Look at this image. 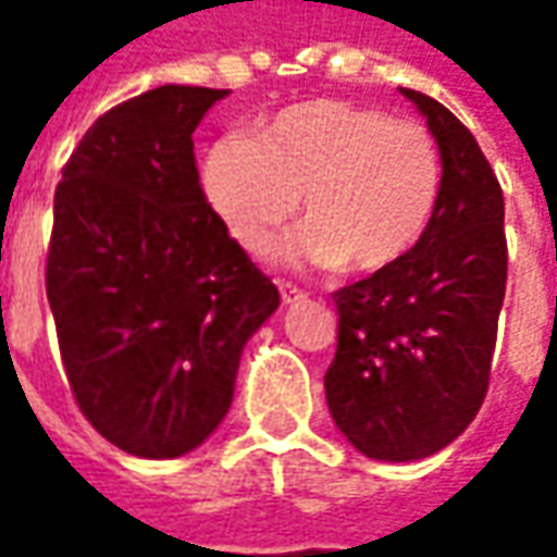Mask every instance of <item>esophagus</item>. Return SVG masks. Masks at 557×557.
<instances>
[{"label":"esophagus","mask_w":557,"mask_h":557,"mask_svg":"<svg viewBox=\"0 0 557 557\" xmlns=\"http://www.w3.org/2000/svg\"><path fill=\"white\" fill-rule=\"evenodd\" d=\"M278 294H282V304H285V307H290V304H297V300L307 297V290H300L297 285H288V282H278Z\"/></svg>","instance_id":"34e87169"}]
</instances>
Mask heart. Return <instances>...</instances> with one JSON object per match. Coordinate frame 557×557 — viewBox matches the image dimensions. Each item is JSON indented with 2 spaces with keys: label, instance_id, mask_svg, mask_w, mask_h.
Returning <instances> with one entry per match:
<instances>
[{
  "label": "heart",
  "instance_id": "1",
  "mask_svg": "<svg viewBox=\"0 0 557 557\" xmlns=\"http://www.w3.org/2000/svg\"><path fill=\"white\" fill-rule=\"evenodd\" d=\"M201 188L232 242L260 253L300 210L310 223L275 250L282 267L384 272L428 235L443 158L416 120L315 98L278 111L247 139L210 148Z\"/></svg>",
  "mask_w": 557,
  "mask_h": 557
}]
</instances>
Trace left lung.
Here are the masks:
<instances>
[{"label": "left lung", "instance_id": "obj_1", "mask_svg": "<svg viewBox=\"0 0 557 557\" xmlns=\"http://www.w3.org/2000/svg\"><path fill=\"white\" fill-rule=\"evenodd\" d=\"M443 158L428 235L396 267L334 294L337 354L325 396L337 431L377 461H418L481 409L505 300V201L478 139L449 108L399 89Z\"/></svg>", "mask_w": 557, "mask_h": 557}]
</instances>
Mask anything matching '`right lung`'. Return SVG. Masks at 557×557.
Returning a JSON list of instances; mask_svg holds the SVG:
<instances>
[{
    "label": "right lung",
    "instance_id": "obj_1",
    "mask_svg": "<svg viewBox=\"0 0 557 557\" xmlns=\"http://www.w3.org/2000/svg\"><path fill=\"white\" fill-rule=\"evenodd\" d=\"M228 89L158 86L98 117L54 191L46 294L89 424L180 459L232 406L242 350L278 290L210 210L195 141Z\"/></svg>",
    "mask_w": 557,
    "mask_h": 557
}]
</instances>
